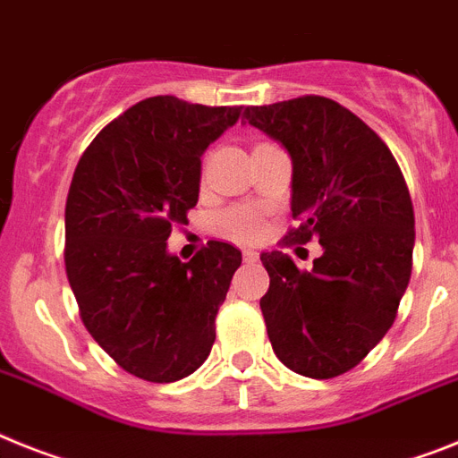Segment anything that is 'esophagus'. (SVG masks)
Masks as SVG:
<instances>
[{
	"label": "esophagus",
	"instance_id": "obj_1",
	"mask_svg": "<svg viewBox=\"0 0 458 458\" xmlns=\"http://www.w3.org/2000/svg\"><path fill=\"white\" fill-rule=\"evenodd\" d=\"M242 256H244V263H256L259 260V251H253V249H244Z\"/></svg>",
	"mask_w": 458,
	"mask_h": 458
}]
</instances>
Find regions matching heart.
Here are the masks:
<instances>
[{"label": "heart", "mask_w": 458, "mask_h": 458, "mask_svg": "<svg viewBox=\"0 0 458 458\" xmlns=\"http://www.w3.org/2000/svg\"><path fill=\"white\" fill-rule=\"evenodd\" d=\"M211 230L233 242H256L265 235V218L256 207L235 205L221 209L211 218Z\"/></svg>", "instance_id": "heart-1"}]
</instances>
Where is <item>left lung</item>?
<instances>
[{
	"instance_id": "1",
	"label": "left lung",
	"mask_w": 458,
	"mask_h": 458,
	"mask_svg": "<svg viewBox=\"0 0 458 458\" xmlns=\"http://www.w3.org/2000/svg\"><path fill=\"white\" fill-rule=\"evenodd\" d=\"M253 128L293 160L286 247L318 240L324 256L301 270L260 253L267 337L288 370L330 379L352 370L394 326L412 275L414 209L389 146L356 114L318 95L247 106Z\"/></svg>"
}]
</instances>
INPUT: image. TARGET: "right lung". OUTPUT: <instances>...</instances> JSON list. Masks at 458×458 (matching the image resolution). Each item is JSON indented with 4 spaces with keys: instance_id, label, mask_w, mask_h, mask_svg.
Segmentation results:
<instances>
[{
    "instance_id": "obj_1",
    "label": "right lung",
    "mask_w": 458,
    "mask_h": 458,
    "mask_svg": "<svg viewBox=\"0 0 458 458\" xmlns=\"http://www.w3.org/2000/svg\"><path fill=\"white\" fill-rule=\"evenodd\" d=\"M240 114L172 95L141 99L90 141L72 176L64 267L81 321L146 382L188 377L216 340L240 249L209 240L182 263L167 237L198 205L199 156Z\"/></svg>"
}]
</instances>
